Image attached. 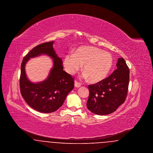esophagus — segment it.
<instances>
[{"label":"esophagus","instance_id":"esophagus-1","mask_svg":"<svg viewBox=\"0 0 153 153\" xmlns=\"http://www.w3.org/2000/svg\"><path fill=\"white\" fill-rule=\"evenodd\" d=\"M81 84L80 83V82H79L77 81H74V86H75V87H81Z\"/></svg>","mask_w":153,"mask_h":153}]
</instances>
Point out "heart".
I'll return each mask as SVG.
<instances>
[{
	"label": "heart",
	"mask_w": 153,
	"mask_h": 153,
	"mask_svg": "<svg viewBox=\"0 0 153 153\" xmlns=\"http://www.w3.org/2000/svg\"><path fill=\"white\" fill-rule=\"evenodd\" d=\"M64 64L66 71L70 74L80 71L84 65V78H89L92 82H98L107 76L113 64V58L109 52L98 48L83 46L74 53L70 52L66 54Z\"/></svg>",
	"instance_id": "obj_1"
}]
</instances>
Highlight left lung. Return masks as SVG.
<instances>
[{
    "instance_id": "8db88e82",
    "label": "left lung",
    "mask_w": 153,
    "mask_h": 153,
    "mask_svg": "<svg viewBox=\"0 0 153 153\" xmlns=\"http://www.w3.org/2000/svg\"><path fill=\"white\" fill-rule=\"evenodd\" d=\"M117 69L108 77L89 85L88 109L99 115L115 111L126 99L130 79V70L123 58H119Z\"/></svg>"
}]
</instances>
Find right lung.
Instances as JSON below:
<instances>
[{
    "label": "right lung",
    "instance_id": "right-lung-1",
    "mask_svg": "<svg viewBox=\"0 0 153 153\" xmlns=\"http://www.w3.org/2000/svg\"><path fill=\"white\" fill-rule=\"evenodd\" d=\"M54 42L37 45L23 59L19 80L23 98L32 108L42 113H51L61 107L68 94L74 88V79L63 71L62 61L54 51ZM46 54L53 58V66L45 80L38 83H31L27 78L25 65L30 58Z\"/></svg>",
    "mask_w": 153,
    "mask_h": 153
}]
</instances>
